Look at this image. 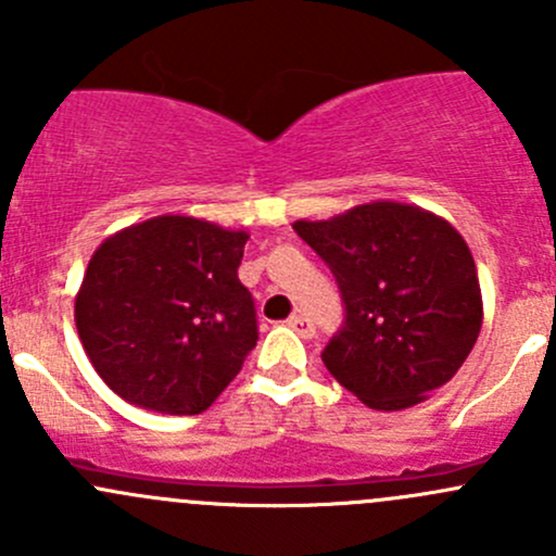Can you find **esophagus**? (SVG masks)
Wrapping results in <instances>:
<instances>
[{"mask_svg":"<svg viewBox=\"0 0 556 556\" xmlns=\"http://www.w3.org/2000/svg\"><path fill=\"white\" fill-rule=\"evenodd\" d=\"M288 325L301 336V339H312L314 336V323L306 314H293V317L288 319Z\"/></svg>","mask_w":556,"mask_h":556,"instance_id":"1","label":"esophagus"}]
</instances>
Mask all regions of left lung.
Returning <instances> with one entry per match:
<instances>
[{
    "label": "left lung",
    "instance_id": "8db88e82",
    "mask_svg": "<svg viewBox=\"0 0 556 556\" xmlns=\"http://www.w3.org/2000/svg\"><path fill=\"white\" fill-rule=\"evenodd\" d=\"M295 233L339 282L344 325L323 350L341 387L401 412L446 384L481 330V288L468 244L428 210L371 201Z\"/></svg>",
    "mask_w": 556,
    "mask_h": 556
}]
</instances>
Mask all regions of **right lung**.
I'll return each mask as SVG.
<instances>
[{"label":"right lung","instance_id":"obj_1","mask_svg":"<svg viewBox=\"0 0 556 556\" xmlns=\"http://www.w3.org/2000/svg\"><path fill=\"white\" fill-rule=\"evenodd\" d=\"M244 231L161 215L106 237L75 299L83 350L123 401L201 414L257 341L255 301L239 282Z\"/></svg>","mask_w":556,"mask_h":556}]
</instances>
